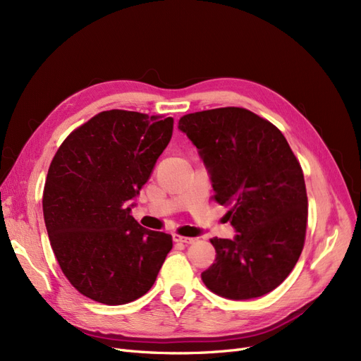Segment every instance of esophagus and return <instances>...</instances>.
I'll return each instance as SVG.
<instances>
[{
    "mask_svg": "<svg viewBox=\"0 0 361 361\" xmlns=\"http://www.w3.org/2000/svg\"><path fill=\"white\" fill-rule=\"evenodd\" d=\"M173 243H180V244H193L195 238H185V236H180V235H173L172 236Z\"/></svg>",
    "mask_w": 361,
    "mask_h": 361,
    "instance_id": "1",
    "label": "esophagus"
}]
</instances>
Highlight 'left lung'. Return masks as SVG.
Masks as SVG:
<instances>
[{
    "label": "left lung",
    "mask_w": 361,
    "mask_h": 361,
    "mask_svg": "<svg viewBox=\"0 0 361 361\" xmlns=\"http://www.w3.org/2000/svg\"><path fill=\"white\" fill-rule=\"evenodd\" d=\"M178 129L196 145L236 233L211 239L216 262L202 272L204 284L232 300L268 295L305 243L308 197L296 156L281 130L238 106L183 116Z\"/></svg>",
    "instance_id": "obj_1"
}]
</instances>
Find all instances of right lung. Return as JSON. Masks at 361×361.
Listing matches in <instances>:
<instances>
[{
  "instance_id": "1",
  "label": "right lung",
  "mask_w": 361,
  "mask_h": 361,
  "mask_svg": "<svg viewBox=\"0 0 361 361\" xmlns=\"http://www.w3.org/2000/svg\"><path fill=\"white\" fill-rule=\"evenodd\" d=\"M173 118L110 110L75 129L53 157L43 193L50 245L86 298L125 305L152 288L172 238L132 217L172 137Z\"/></svg>"
}]
</instances>
